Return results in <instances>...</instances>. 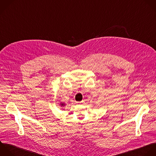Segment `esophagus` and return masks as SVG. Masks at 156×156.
Listing matches in <instances>:
<instances>
[{
	"label": "esophagus",
	"instance_id": "34e87169",
	"mask_svg": "<svg viewBox=\"0 0 156 156\" xmlns=\"http://www.w3.org/2000/svg\"><path fill=\"white\" fill-rule=\"evenodd\" d=\"M83 103V101H80V102H78V104H82Z\"/></svg>",
	"mask_w": 156,
	"mask_h": 156
}]
</instances>
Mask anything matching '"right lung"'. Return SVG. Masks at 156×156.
Here are the masks:
<instances>
[{
    "instance_id": "1",
    "label": "right lung",
    "mask_w": 156,
    "mask_h": 156,
    "mask_svg": "<svg viewBox=\"0 0 156 156\" xmlns=\"http://www.w3.org/2000/svg\"><path fill=\"white\" fill-rule=\"evenodd\" d=\"M60 105H61V106H65V103H60Z\"/></svg>"
}]
</instances>
